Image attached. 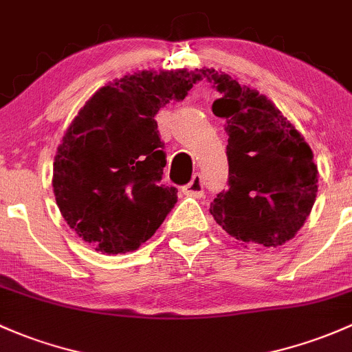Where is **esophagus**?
Segmentation results:
<instances>
[{"mask_svg": "<svg viewBox=\"0 0 352 352\" xmlns=\"http://www.w3.org/2000/svg\"><path fill=\"white\" fill-rule=\"evenodd\" d=\"M184 194L190 195V197H195V199L202 197V194H204V184H202L201 173H195V175H192L190 182L184 187Z\"/></svg>", "mask_w": 352, "mask_h": 352, "instance_id": "1", "label": "esophagus"}]
</instances>
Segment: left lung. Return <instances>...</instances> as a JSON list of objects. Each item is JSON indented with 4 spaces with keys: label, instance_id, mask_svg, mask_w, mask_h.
Listing matches in <instances>:
<instances>
[{
    "label": "left lung",
    "instance_id": "left-lung-1",
    "mask_svg": "<svg viewBox=\"0 0 352 352\" xmlns=\"http://www.w3.org/2000/svg\"><path fill=\"white\" fill-rule=\"evenodd\" d=\"M201 74L219 91L212 113L226 120L229 188L210 202V214L241 244L276 248L295 238L317 197L309 143L263 94L216 69Z\"/></svg>",
    "mask_w": 352,
    "mask_h": 352
}]
</instances>
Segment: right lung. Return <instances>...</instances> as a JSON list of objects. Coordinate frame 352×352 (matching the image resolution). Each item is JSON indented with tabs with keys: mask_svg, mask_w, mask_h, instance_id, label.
Returning a JSON list of instances; mask_svg holds the SVG:
<instances>
[{
	"mask_svg": "<svg viewBox=\"0 0 352 352\" xmlns=\"http://www.w3.org/2000/svg\"><path fill=\"white\" fill-rule=\"evenodd\" d=\"M202 74L140 70L106 84L65 129L54 162L55 201L80 239L108 254L135 251L177 202L155 114L182 101Z\"/></svg>",
	"mask_w": 352,
	"mask_h": 352,
	"instance_id": "1",
	"label": "right lung"
}]
</instances>
